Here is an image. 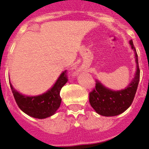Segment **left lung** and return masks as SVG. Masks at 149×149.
Returning a JSON list of instances; mask_svg holds the SVG:
<instances>
[{
    "instance_id": "obj_1",
    "label": "left lung",
    "mask_w": 149,
    "mask_h": 149,
    "mask_svg": "<svg viewBox=\"0 0 149 149\" xmlns=\"http://www.w3.org/2000/svg\"><path fill=\"white\" fill-rule=\"evenodd\" d=\"M135 54L136 72L134 79L125 89L115 91L107 88L96 79V86L89 94V102L95 112L100 116H116L127 110L132 104L139 82V68L138 56L133 40L129 42Z\"/></svg>"
}]
</instances>
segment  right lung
<instances>
[{"mask_svg": "<svg viewBox=\"0 0 149 149\" xmlns=\"http://www.w3.org/2000/svg\"><path fill=\"white\" fill-rule=\"evenodd\" d=\"M66 70L62 72L52 87L45 93L37 96H28L19 92L10 82L14 98L20 109L31 117L43 119L53 116L60 107V91L67 83Z\"/></svg>", "mask_w": 149, "mask_h": 149, "instance_id": "right-lung-1", "label": "right lung"}]
</instances>
